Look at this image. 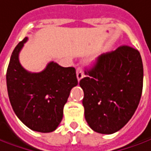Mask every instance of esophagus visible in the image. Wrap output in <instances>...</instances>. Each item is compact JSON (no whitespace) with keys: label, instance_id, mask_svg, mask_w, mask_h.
Listing matches in <instances>:
<instances>
[{"label":"esophagus","instance_id":"34e87169","mask_svg":"<svg viewBox=\"0 0 151 151\" xmlns=\"http://www.w3.org/2000/svg\"><path fill=\"white\" fill-rule=\"evenodd\" d=\"M76 73H77V78H78V81H80L83 78V68L81 67H78L77 68Z\"/></svg>","mask_w":151,"mask_h":151}]
</instances>
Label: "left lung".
Segmentation results:
<instances>
[{
	"label": "left lung",
	"mask_w": 151,
	"mask_h": 151,
	"mask_svg": "<svg viewBox=\"0 0 151 151\" xmlns=\"http://www.w3.org/2000/svg\"><path fill=\"white\" fill-rule=\"evenodd\" d=\"M87 77L80 80L84 115L89 127L101 134L118 132L134 115L143 88L140 52L127 45L101 54Z\"/></svg>",
	"instance_id": "1"
}]
</instances>
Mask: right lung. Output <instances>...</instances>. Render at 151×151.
<instances>
[{
  "label": "right lung",
  "mask_w": 151,
  "mask_h": 151,
  "mask_svg": "<svg viewBox=\"0 0 151 151\" xmlns=\"http://www.w3.org/2000/svg\"><path fill=\"white\" fill-rule=\"evenodd\" d=\"M25 37L11 54L6 72L8 96L17 117L35 132H52L61 122L71 89L78 85L74 68L50 62L42 72L30 73L21 66L19 54Z\"/></svg>",
  "instance_id": "obj_1"
}]
</instances>
